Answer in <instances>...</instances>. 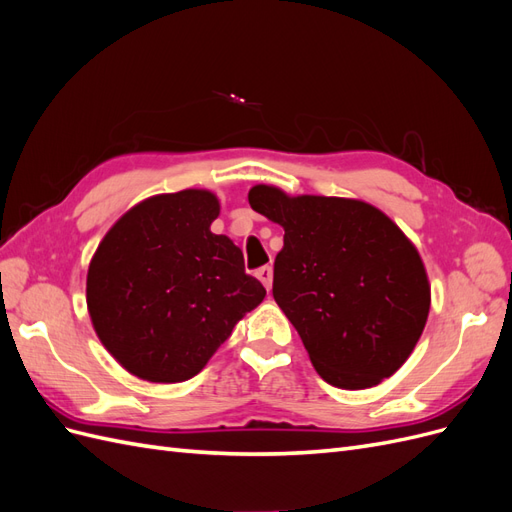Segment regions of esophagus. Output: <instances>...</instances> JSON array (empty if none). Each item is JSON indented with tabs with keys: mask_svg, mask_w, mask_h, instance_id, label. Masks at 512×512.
<instances>
[{
	"mask_svg": "<svg viewBox=\"0 0 512 512\" xmlns=\"http://www.w3.org/2000/svg\"><path fill=\"white\" fill-rule=\"evenodd\" d=\"M256 277H258V280H260L262 284H265L267 290H271V284H273V267H269V265L260 267V269L256 271Z\"/></svg>",
	"mask_w": 512,
	"mask_h": 512,
	"instance_id": "obj_1",
	"label": "esophagus"
}]
</instances>
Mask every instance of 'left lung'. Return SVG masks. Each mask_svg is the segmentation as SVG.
Instances as JSON below:
<instances>
[{
  "mask_svg": "<svg viewBox=\"0 0 512 512\" xmlns=\"http://www.w3.org/2000/svg\"><path fill=\"white\" fill-rule=\"evenodd\" d=\"M247 200L284 228L273 299L320 378L359 391L393 376L421 337L431 303L412 241L363 200L288 196L273 185H254Z\"/></svg>",
  "mask_w": 512,
  "mask_h": 512,
  "instance_id": "obj_1",
  "label": "left lung"
}]
</instances>
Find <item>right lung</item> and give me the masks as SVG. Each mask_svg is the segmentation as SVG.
<instances>
[{"label": "right lung", "mask_w": 512, "mask_h": 512, "mask_svg": "<svg viewBox=\"0 0 512 512\" xmlns=\"http://www.w3.org/2000/svg\"><path fill=\"white\" fill-rule=\"evenodd\" d=\"M218 215L207 190L151 196L121 215L91 258V322L136 378L190 380L265 299L239 247L211 232Z\"/></svg>", "instance_id": "right-lung-1"}]
</instances>
